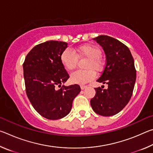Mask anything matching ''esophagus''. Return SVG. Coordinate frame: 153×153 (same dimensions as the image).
Listing matches in <instances>:
<instances>
[{
    "instance_id": "34e87169",
    "label": "esophagus",
    "mask_w": 153,
    "mask_h": 153,
    "mask_svg": "<svg viewBox=\"0 0 153 153\" xmlns=\"http://www.w3.org/2000/svg\"><path fill=\"white\" fill-rule=\"evenodd\" d=\"M86 86H80V88H81V89L82 90H84L85 88H86Z\"/></svg>"
}]
</instances>
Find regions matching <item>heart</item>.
Here are the masks:
<instances>
[{"label":"heart","mask_w":153,"mask_h":153,"mask_svg":"<svg viewBox=\"0 0 153 153\" xmlns=\"http://www.w3.org/2000/svg\"><path fill=\"white\" fill-rule=\"evenodd\" d=\"M77 55L70 48H66L62 52L60 56V59L63 65L67 70H73L76 68L78 57L89 59L86 65V69L88 70L82 71L78 70L71 74V81L74 84H85L92 81L96 77V74L94 70L100 71L102 69V61L100 57L102 52L99 48L97 46L84 45L79 46L76 49Z\"/></svg>","instance_id":"b5f03b06"}]
</instances>
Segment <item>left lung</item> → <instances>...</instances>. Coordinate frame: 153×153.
I'll use <instances>...</instances> for the list:
<instances>
[{
  "label": "left lung",
  "mask_w": 153,
  "mask_h": 153,
  "mask_svg": "<svg viewBox=\"0 0 153 153\" xmlns=\"http://www.w3.org/2000/svg\"><path fill=\"white\" fill-rule=\"evenodd\" d=\"M102 46L106 65L98 82L107 84V89L96 88L90 105L96 113L112 116L128 104L132 95L136 79L134 61L129 49L118 40L101 35L93 38Z\"/></svg>",
  "instance_id": "obj_1"
}]
</instances>
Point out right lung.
Returning a JSON list of instances; mask_svg holds the SVG:
<instances>
[{"label":"right lung","instance_id":"1","mask_svg":"<svg viewBox=\"0 0 153 153\" xmlns=\"http://www.w3.org/2000/svg\"><path fill=\"white\" fill-rule=\"evenodd\" d=\"M67 47V43L61 41L41 43L29 52L23 65L27 97L34 109L48 120L65 117L81 91L77 84L61 86L69 77L60 59Z\"/></svg>","mask_w":153,"mask_h":153}]
</instances>
